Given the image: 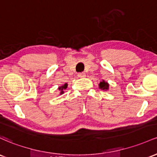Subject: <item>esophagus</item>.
I'll return each instance as SVG.
<instances>
[{
  "label": "esophagus",
  "mask_w": 157,
  "mask_h": 157,
  "mask_svg": "<svg viewBox=\"0 0 157 157\" xmlns=\"http://www.w3.org/2000/svg\"><path fill=\"white\" fill-rule=\"evenodd\" d=\"M77 76H78V77H86V75L85 73H79L78 75H77Z\"/></svg>",
  "instance_id": "1"
}]
</instances>
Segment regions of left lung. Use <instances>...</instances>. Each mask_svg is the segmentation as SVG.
Here are the masks:
<instances>
[{"label":"left lung","instance_id":"left-lung-1","mask_svg":"<svg viewBox=\"0 0 157 157\" xmlns=\"http://www.w3.org/2000/svg\"><path fill=\"white\" fill-rule=\"evenodd\" d=\"M99 88L101 89H103V90L106 91L109 89V84H108L106 82H105L104 80H103V81H101V82H100Z\"/></svg>","mask_w":157,"mask_h":157}]
</instances>
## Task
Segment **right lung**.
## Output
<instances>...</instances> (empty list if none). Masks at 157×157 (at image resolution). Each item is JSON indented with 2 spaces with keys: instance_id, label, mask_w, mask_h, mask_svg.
<instances>
[{
  "instance_id": "add662e5",
  "label": "right lung",
  "mask_w": 157,
  "mask_h": 157,
  "mask_svg": "<svg viewBox=\"0 0 157 157\" xmlns=\"http://www.w3.org/2000/svg\"><path fill=\"white\" fill-rule=\"evenodd\" d=\"M67 87H68V84L67 83H65L64 85H63L62 86L59 87V90L60 91V94H62L64 93V90L67 89Z\"/></svg>"
}]
</instances>
